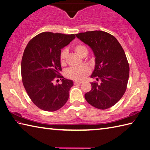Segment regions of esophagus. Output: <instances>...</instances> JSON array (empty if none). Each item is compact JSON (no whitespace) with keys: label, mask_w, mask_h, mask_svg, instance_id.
Masks as SVG:
<instances>
[{"label":"esophagus","mask_w":150,"mask_h":150,"mask_svg":"<svg viewBox=\"0 0 150 150\" xmlns=\"http://www.w3.org/2000/svg\"><path fill=\"white\" fill-rule=\"evenodd\" d=\"M82 82L81 81H75L73 82V84H81Z\"/></svg>","instance_id":"34e87169"}]
</instances>
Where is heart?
I'll return each instance as SVG.
<instances>
[{
  "mask_svg": "<svg viewBox=\"0 0 150 150\" xmlns=\"http://www.w3.org/2000/svg\"><path fill=\"white\" fill-rule=\"evenodd\" d=\"M74 50L79 55L82 57H84L88 55V47L83 44H77L74 46ZM68 51L67 49H64L60 54V62L62 66L66 64L67 56H68ZM90 70L87 66L81 67H72L69 68L66 72V77L71 79L72 80L82 81L90 73Z\"/></svg>",
  "mask_w": 150,
  "mask_h": 150,
  "instance_id": "b5f03b06",
  "label": "heart"
}]
</instances>
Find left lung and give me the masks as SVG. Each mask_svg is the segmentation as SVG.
I'll use <instances>...</instances> for the list:
<instances>
[{
	"mask_svg": "<svg viewBox=\"0 0 150 150\" xmlns=\"http://www.w3.org/2000/svg\"><path fill=\"white\" fill-rule=\"evenodd\" d=\"M76 36L93 50L95 67L91 77L101 81L91 82V90L85 94V99L99 110L112 107L125 93L129 79V63L122 47L112 35L103 31Z\"/></svg>",
	"mask_w": 150,
	"mask_h": 150,
	"instance_id": "1",
	"label": "left lung"
}]
</instances>
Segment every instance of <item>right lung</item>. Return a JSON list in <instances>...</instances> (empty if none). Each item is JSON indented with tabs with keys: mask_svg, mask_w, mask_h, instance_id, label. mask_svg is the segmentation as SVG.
Masks as SVG:
<instances>
[{
	"mask_svg": "<svg viewBox=\"0 0 150 150\" xmlns=\"http://www.w3.org/2000/svg\"><path fill=\"white\" fill-rule=\"evenodd\" d=\"M75 38L74 34L42 32L31 39L24 50L21 62L22 83L31 101L41 110L57 111L68 100L73 84L60 75V54ZM57 78L62 84L54 85Z\"/></svg>",
	"mask_w": 150,
	"mask_h": 150,
	"instance_id": "1",
	"label": "right lung"
}]
</instances>
